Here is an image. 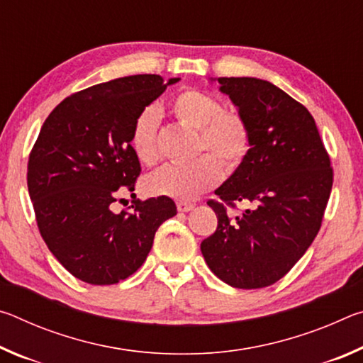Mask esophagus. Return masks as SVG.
Segmentation results:
<instances>
[{
	"label": "esophagus",
	"mask_w": 363,
	"mask_h": 363,
	"mask_svg": "<svg viewBox=\"0 0 363 363\" xmlns=\"http://www.w3.org/2000/svg\"><path fill=\"white\" fill-rule=\"evenodd\" d=\"M176 206H177V211L187 213V211H190V210H194L195 205H194V203H189V201H177Z\"/></svg>",
	"instance_id": "obj_1"
}]
</instances>
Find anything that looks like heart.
Segmentation results:
<instances>
[{
    "label": "heart",
    "instance_id": "b5f03b06",
    "mask_svg": "<svg viewBox=\"0 0 363 363\" xmlns=\"http://www.w3.org/2000/svg\"><path fill=\"white\" fill-rule=\"evenodd\" d=\"M169 112L179 125L199 133L195 153H208L182 167H164L147 177V194L174 200L195 199L216 186L223 167L235 171L247 160L251 150L248 121L238 112L223 110L214 96L195 88L182 89L171 99ZM158 121V112L149 107L138 115L131 128L133 152L145 167H153L160 160Z\"/></svg>",
    "mask_w": 363,
    "mask_h": 363
}]
</instances>
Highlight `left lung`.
Listing matches in <instances>:
<instances>
[{"label":"left lung","instance_id":"8db88e82","mask_svg":"<svg viewBox=\"0 0 363 363\" xmlns=\"http://www.w3.org/2000/svg\"><path fill=\"white\" fill-rule=\"evenodd\" d=\"M251 130L245 162L210 200L218 216L201 242L208 267L227 285L256 290L279 281L320 230L333 168L314 116L277 86L257 78H218ZM238 201L249 205L232 217Z\"/></svg>","mask_w":363,"mask_h":363}]
</instances>
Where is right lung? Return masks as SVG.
<instances>
[{"mask_svg":"<svg viewBox=\"0 0 363 363\" xmlns=\"http://www.w3.org/2000/svg\"><path fill=\"white\" fill-rule=\"evenodd\" d=\"M176 82L133 75L91 86L65 97L43 123L27 167L36 224L49 251L86 284L113 285L133 275L158 227L177 213L169 196L112 211L140 174L133 123Z\"/></svg>","mask_w":363,"mask_h":363,"instance_id":"right-lung-1","label":"right lung"}]
</instances>
